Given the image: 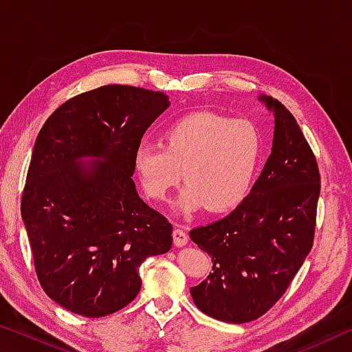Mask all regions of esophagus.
<instances>
[{"label": "esophagus", "mask_w": 352, "mask_h": 352, "mask_svg": "<svg viewBox=\"0 0 352 352\" xmlns=\"http://www.w3.org/2000/svg\"><path fill=\"white\" fill-rule=\"evenodd\" d=\"M172 237H174V243L177 247H183L188 243L186 231H183L182 228H175L174 233H172Z\"/></svg>", "instance_id": "esophagus-1"}]
</instances>
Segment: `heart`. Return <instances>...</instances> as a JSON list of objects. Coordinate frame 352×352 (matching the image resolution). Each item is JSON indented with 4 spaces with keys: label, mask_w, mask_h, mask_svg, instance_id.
I'll list each match as a JSON object with an SVG mask.
<instances>
[{
    "label": "heart",
    "mask_w": 352,
    "mask_h": 352,
    "mask_svg": "<svg viewBox=\"0 0 352 352\" xmlns=\"http://www.w3.org/2000/svg\"><path fill=\"white\" fill-rule=\"evenodd\" d=\"M261 138L247 121L211 111L178 119L163 135V146L141 144L133 168L148 197L166 200L182 177L188 182L175 201L178 211L233 210L245 199L259 163Z\"/></svg>",
    "instance_id": "1"
}]
</instances>
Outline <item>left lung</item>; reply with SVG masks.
Returning <instances> with one entry per match:
<instances>
[{"label": "left lung", "mask_w": 352, "mask_h": 352, "mask_svg": "<svg viewBox=\"0 0 352 352\" xmlns=\"http://www.w3.org/2000/svg\"><path fill=\"white\" fill-rule=\"evenodd\" d=\"M273 113L272 152L250 194L228 216L189 231L212 261L190 287L199 311L242 324L264 315L284 295L314 243L320 172L296 119L265 94Z\"/></svg>", "instance_id": "obj_1"}]
</instances>
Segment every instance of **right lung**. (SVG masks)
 I'll return each mask as SVG.
<instances>
[{
    "label": "right lung",
    "mask_w": 352,
    "mask_h": 352,
    "mask_svg": "<svg viewBox=\"0 0 352 352\" xmlns=\"http://www.w3.org/2000/svg\"><path fill=\"white\" fill-rule=\"evenodd\" d=\"M170 100L105 85L67 100L34 144L21 219L46 295L99 318L141 289L140 265L172 245V225L136 192L133 153Z\"/></svg>",
    "instance_id": "right-lung-1"
}]
</instances>
